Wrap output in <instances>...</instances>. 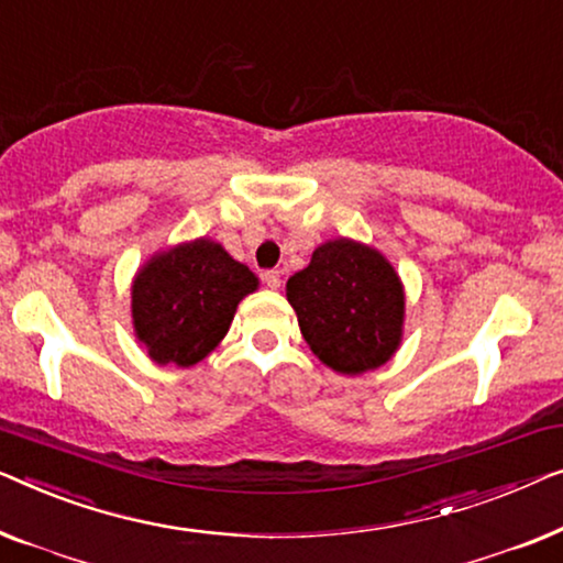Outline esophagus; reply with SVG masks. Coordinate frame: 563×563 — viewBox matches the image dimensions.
Wrapping results in <instances>:
<instances>
[{"instance_id":"1","label":"esophagus","mask_w":563,"mask_h":563,"mask_svg":"<svg viewBox=\"0 0 563 563\" xmlns=\"http://www.w3.org/2000/svg\"><path fill=\"white\" fill-rule=\"evenodd\" d=\"M263 280H265V285L271 290H278L280 288V273L278 271H267V273H263Z\"/></svg>"}]
</instances>
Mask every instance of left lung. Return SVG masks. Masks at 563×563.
<instances>
[{
  "label": "left lung",
  "mask_w": 563,
  "mask_h": 563,
  "mask_svg": "<svg viewBox=\"0 0 563 563\" xmlns=\"http://www.w3.org/2000/svg\"><path fill=\"white\" fill-rule=\"evenodd\" d=\"M300 334L342 375L377 369L398 352L406 292L395 267L367 244L329 240L285 285Z\"/></svg>",
  "instance_id": "8db88e82"
}]
</instances>
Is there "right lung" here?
Masks as SVG:
<instances>
[{
    "label": "right lung",
    "instance_id": "right-lung-1",
    "mask_svg": "<svg viewBox=\"0 0 563 563\" xmlns=\"http://www.w3.org/2000/svg\"><path fill=\"white\" fill-rule=\"evenodd\" d=\"M257 285L219 242L176 244L150 257L132 283L134 334L153 362L191 367L227 336L236 306Z\"/></svg>",
    "mask_w": 563,
    "mask_h": 563
}]
</instances>
